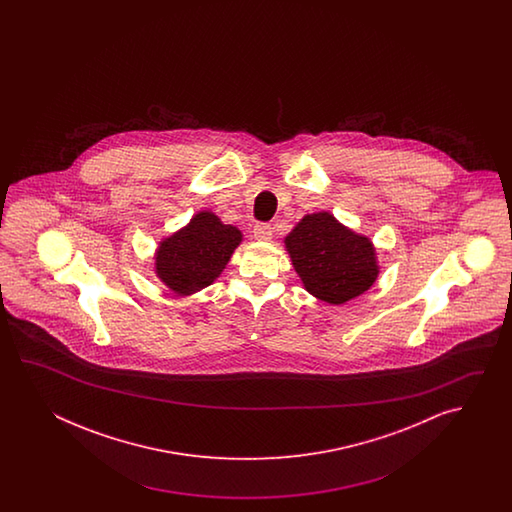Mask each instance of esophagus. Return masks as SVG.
<instances>
[{
    "label": "esophagus",
    "instance_id": "34e87169",
    "mask_svg": "<svg viewBox=\"0 0 512 512\" xmlns=\"http://www.w3.org/2000/svg\"><path fill=\"white\" fill-rule=\"evenodd\" d=\"M254 238L258 241H271L272 240V227L267 223H260L254 227Z\"/></svg>",
    "mask_w": 512,
    "mask_h": 512
}]
</instances>
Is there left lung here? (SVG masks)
I'll return each instance as SVG.
<instances>
[{
	"label": "left lung",
	"instance_id": "1",
	"mask_svg": "<svg viewBox=\"0 0 512 512\" xmlns=\"http://www.w3.org/2000/svg\"><path fill=\"white\" fill-rule=\"evenodd\" d=\"M283 243L305 291L329 305L366 293L381 272L373 241L326 210L305 214Z\"/></svg>",
	"mask_w": 512,
	"mask_h": 512
}]
</instances>
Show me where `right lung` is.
Masks as SVG:
<instances>
[{
    "instance_id": "add662e5",
    "label": "right lung",
    "mask_w": 512,
    "mask_h": 512,
    "mask_svg": "<svg viewBox=\"0 0 512 512\" xmlns=\"http://www.w3.org/2000/svg\"><path fill=\"white\" fill-rule=\"evenodd\" d=\"M243 234L212 210H199L185 227L164 236L153 254V272L177 296H190L218 280Z\"/></svg>"
}]
</instances>
